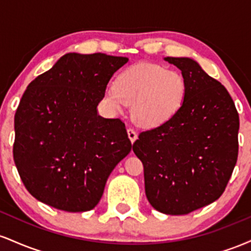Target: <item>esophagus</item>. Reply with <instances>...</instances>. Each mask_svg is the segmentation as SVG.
I'll return each instance as SVG.
<instances>
[{
	"instance_id": "34e87169",
	"label": "esophagus",
	"mask_w": 251,
	"mask_h": 251,
	"mask_svg": "<svg viewBox=\"0 0 251 251\" xmlns=\"http://www.w3.org/2000/svg\"><path fill=\"white\" fill-rule=\"evenodd\" d=\"M127 134H128V138H129V140H131L132 143H134L135 140H137V138H138V134H137V132L134 131V128H132V127H128V128H127Z\"/></svg>"
}]
</instances>
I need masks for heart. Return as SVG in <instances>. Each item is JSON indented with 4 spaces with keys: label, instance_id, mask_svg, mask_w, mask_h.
<instances>
[{
    "label": "heart",
    "instance_id": "heart-1",
    "mask_svg": "<svg viewBox=\"0 0 251 251\" xmlns=\"http://www.w3.org/2000/svg\"><path fill=\"white\" fill-rule=\"evenodd\" d=\"M185 92V80L179 72L143 62L118 75L116 83L106 88V100L117 111L132 105L135 122L144 127H155L177 114Z\"/></svg>",
    "mask_w": 251,
    "mask_h": 251
}]
</instances>
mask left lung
<instances>
[{"mask_svg":"<svg viewBox=\"0 0 251 251\" xmlns=\"http://www.w3.org/2000/svg\"><path fill=\"white\" fill-rule=\"evenodd\" d=\"M181 71L184 102L169 122L139 134L145 194L168 215H186L221 197L237 162L240 118L229 92L189 57H165Z\"/></svg>","mask_w":251,"mask_h":251,"instance_id":"left-lung-1","label":"left lung"}]
</instances>
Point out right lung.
<instances>
[{"mask_svg":"<svg viewBox=\"0 0 251 251\" xmlns=\"http://www.w3.org/2000/svg\"><path fill=\"white\" fill-rule=\"evenodd\" d=\"M127 57L68 53L28 85L16 109L14 162L31 196L68 212L92 210L132 148L125 124L98 116Z\"/></svg>","mask_w":251,"mask_h":251,"instance_id":"obj_1","label":"right lung"}]
</instances>
